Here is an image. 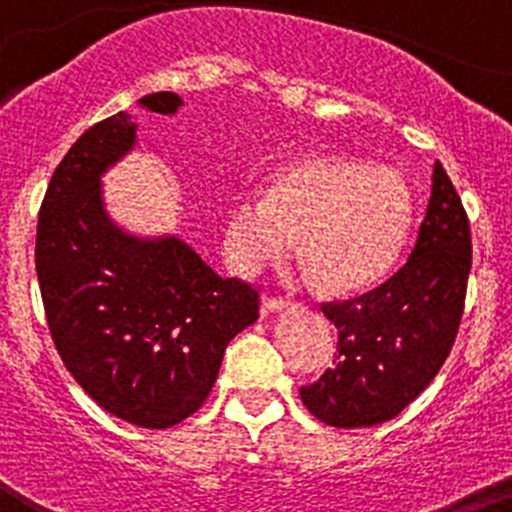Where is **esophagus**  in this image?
Instances as JSON below:
<instances>
[{"instance_id": "34e87169", "label": "esophagus", "mask_w": 512, "mask_h": 512, "mask_svg": "<svg viewBox=\"0 0 512 512\" xmlns=\"http://www.w3.org/2000/svg\"><path fill=\"white\" fill-rule=\"evenodd\" d=\"M290 308H296L290 301H283V298H262V311L267 313H283L290 311Z\"/></svg>"}]
</instances>
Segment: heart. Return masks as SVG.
Instances as JSON below:
<instances>
[{"label": "heart", "mask_w": 512, "mask_h": 512, "mask_svg": "<svg viewBox=\"0 0 512 512\" xmlns=\"http://www.w3.org/2000/svg\"><path fill=\"white\" fill-rule=\"evenodd\" d=\"M411 224V188L398 170L354 158H303L267 178L262 196L237 199L224 219V252L257 275L293 250L319 285L339 293L380 280Z\"/></svg>", "instance_id": "heart-1"}]
</instances>
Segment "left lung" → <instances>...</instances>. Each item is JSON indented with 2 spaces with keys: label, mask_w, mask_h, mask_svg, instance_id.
Returning a JSON list of instances; mask_svg holds the SVG:
<instances>
[{
  "label": "left lung",
  "mask_w": 512,
  "mask_h": 512,
  "mask_svg": "<svg viewBox=\"0 0 512 512\" xmlns=\"http://www.w3.org/2000/svg\"><path fill=\"white\" fill-rule=\"evenodd\" d=\"M472 237L459 193L436 160L431 199L403 265L372 290L324 306L339 357L301 400L319 421L367 428L398 416L449 357L464 311Z\"/></svg>",
  "instance_id": "8db88e82"
}]
</instances>
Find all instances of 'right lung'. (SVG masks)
<instances>
[{
  "instance_id": "1",
  "label": "right lung",
  "mask_w": 512,
  "mask_h": 512,
  "mask_svg": "<svg viewBox=\"0 0 512 512\" xmlns=\"http://www.w3.org/2000/svg\"><path fill=\"white\" fill-rule=\"evenodd\" d=\"M142 109L173 114L155 91ZM137 147L119 112L73 142L38 219L35 267L63 365L91 400L142 428H170L214 388L224 349L257 321V290L216 275L176 234H135L112 219L104 173Z\"/></svg>"
}]
</instances>
